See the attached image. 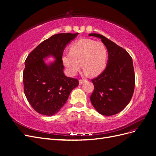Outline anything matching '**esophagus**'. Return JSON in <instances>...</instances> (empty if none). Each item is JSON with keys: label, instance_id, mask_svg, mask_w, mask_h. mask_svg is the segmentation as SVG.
<instances>
[{"label": "esophagus", "instance_id": "obj_1", "mask_svg": "<svg viewBox=\"0 0 156 156\" xmlns=\"http://www.w3.org/2000/svg\"><path fill=\"white\" fill-rule=\"evenodd\" d=\"M85 81H86V79H79V84H82L84 82H85Z\"/></svg>", "mask_w": 156, "mask_h": 156}]
</instances>
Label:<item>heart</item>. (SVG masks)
<instances>
[{
    "label": "heart",
    "mask_w": 156,
    "mask_h": 156,
    "mask_svg": "<svg viewBox=\"0 0 156 156\" xmlns=\"http://www.w3.org/2000/svg\"><path fill=\"white\" fill-rule=\"evenodd\" d=\"M108 50L101 42L90 39H81L70 47V52L63 54L62 61L67 73L74 76L81 67L84 74L90 73L96 76L101 73L106 66Z\"/></svg>",
    "instance_id": "b5f03b06"
}]
</instances>
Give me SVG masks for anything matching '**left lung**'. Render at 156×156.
Here are the masks:
<instances>
[{
    "label": "left lung",
    "instance_id": "8db88e82",
    "mask_svg": "<svg viewBox=\"0 0 156 156\" xmlns=\"http://www.w3.org/2000/svg\"><path fill=\"white\" fill-rule=\"evenodd\" d=\"M89 36L101 39L108 52L106 68L91 80L94 91L91 102L100 114L114 115L125 108L133 97L135 86L133 59L125 49L105 36L96 33Z\"/></svg>",
    "mask_w": 156,
    "mask_h": 156
}]
</instances>
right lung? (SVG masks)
Listing matches in <instances>:
<instances>
[{
	"label": "right lung",
	"instance_id": "add662e5",
	"mask_svg": "<svg viewBox=\"0 0 156 156\" xmlns=\"http://www.w3.org/2000/svg\"><path fill=\"white\" fill-rule=\"evenodd\" d=\"M78 34L52 36L37 46L25 61L24 93L31 106L40 114L52 116L57 113L70 92L79 85L77 79L65 76L62 61L66 45ZM49 56L56 60L47 64L43 59Z\"/></svg>",
	"mask_w": 156,
	"mask_h": 156
}]
</instances>
